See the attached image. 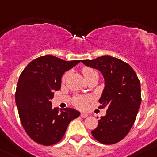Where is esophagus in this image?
I'll use <instances>...</instances> for the list:
<instances>
[{
	"mask_svg": "<svg viewBox=\"0 0 157 157\" xmlns=\"http://www.w3.org/2000/svg\"><path fill=\"white\" fill-rule=\"evenodd\" d=\"M88 116V114L87 113H84V112H82L81 113V117L82 118H86Z\"/></svg>",
	"mask_w": 157,
	"mask_h": 157,
	"instance_id": "1",
	"label": "esophagus"
}]
</instances>
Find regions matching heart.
<instances>
[{
    "label": "heart",
    "mask_w": 157,
    "mask_h": 157,
    "mask_svg": "<svg viewBox=\"0 0 157 157\" xmlns=\"http://www.w3.org/2000/svg\"><path fill=\"white\" fill-rule=\"evenodd\" d=\"M82 75H84L86 79H88L89 78L92 77L94 75H98V74L95 71H94L91 68H88V67H84L83 69L82 70ZM68 76V72L64 73V75L62 77V82L64 83ZM91 98L89 96H80V95H77V96L74 97L73 100H72V103H73L76 107L80 108V109H84L87 107L88 103L90 102Z\"/></svg>",
    "instance_id": "1"
}]
</instances>
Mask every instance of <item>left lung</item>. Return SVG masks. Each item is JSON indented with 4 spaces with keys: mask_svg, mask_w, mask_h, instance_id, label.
<instances>
[{
    "mask_svg": "<svg viewBox=\"0 0 157 157\" xmlns=\"http://www.w3.org/2000/svg\"><path fill=\"white\" fill-rule=\"evenodd\" d=\"M82 63L101 71L105 79L99 108L107 107V114L98 120V126L91 134L103 144L118 143L129 132L139 111V78L130 65L109 55L82 60Z\"/></svg>",
    "mask_w": 157,
    "mask_h": 157,
    "instance_id": "1",
    "label": "left lung"
}]
</instances>
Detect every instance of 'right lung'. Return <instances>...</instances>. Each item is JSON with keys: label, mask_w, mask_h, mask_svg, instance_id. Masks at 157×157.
Returning <instances> with one entry per match:
<instances>
[{"label": "right lung", "mask_w": 157, "mask_h": 157, "mask_svg": "<svg viewBox=\"0 0 157 157\" xmlns=\"http://www.w3.org/2000/svg\"><path fill=\"white\" fill-rule=\"evenodd\" d=\"M68 62L53 55L36 58L21 74L15 101L20 120L25 132L36 143L50 146L63 139L68 124L80 116L79 111L52 107L50 99L61 88V78L79 63Z\"/></svg>", "instance_id": "1"}]
</instances>
